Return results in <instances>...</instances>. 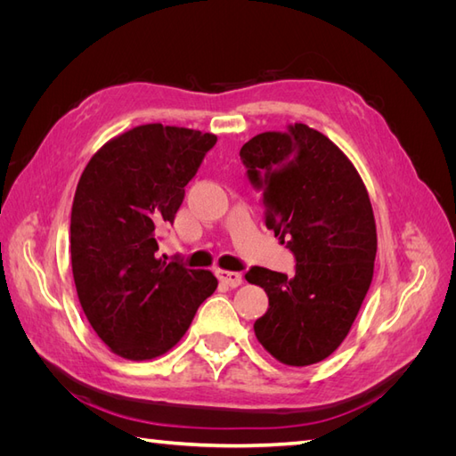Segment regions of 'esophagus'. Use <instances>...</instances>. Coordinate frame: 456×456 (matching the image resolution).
<instances>
[{
  "label": "esophagus",
  "mask_w": 456,
  "mask_h": 456,
  "mask_svg": "<svg viewBox=\"0 0 456 456\" xmlns=\"http://www.w3.org/2000/svg\"><path fill=\"white\" fill-rule=\"evenodd\" d=\"M216 278L223 281V283H226L228 287H232V289H236V287H240L241 285V273H238V272H228V270H216Z\"/></svg>",
  "instance_id": "34e87169"
}]
</instances>
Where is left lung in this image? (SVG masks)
I'll return each mask as SVG.
<instances>
[{"mask_svg":"<svg viewBox=\"0 0 456 456\" xmlns=\"http://www.w3.org/2000/svg\"><path fill=\"white\" fill-rule=\"evenodd\" d=\"M240 156L262 190L266 226L297 258L293 278L260 266L245 273L268 295L255 335L285 365L317 363L350 333L372 280L377 224L367 188L346 154L305 123L253 136Z\"/></svg>","mask_w":456,"mask_h":456,"instance_id":"8db88e82","label":"left lung"}]
</instances>
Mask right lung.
Wrapping results in <instances>:
<instances>
[{"label": "right lung", "mask_w": 456, "mask_h": 456, "mask_svg": "<svg viewBox=\"0 0 456 456\" xmlns=\"http://www.w3.org/2000/svg\"><path fill=\"white\" fill-rule=\"evenodd\" d=\"M215 142L213 133L146 123L108 141L81 173L70 218L76 291L123 360L169 352L218 285L209 270L156 258L159 226L175 220Z\"/></svg>", "instance_id": "right-lung-1"}]
</instances>
